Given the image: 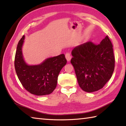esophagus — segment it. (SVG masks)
Instances as JSON below:
<instances>
[{"label": "esophagus", "instance_id": "34e87169", "mask_svg": "<svg viewBox=\"0 0 126 126\" xmlns=\"http://www.w3.org/2000/svg\"><path fill=\"white\" fill-rule=\"evenodd\" d=\"M65 57L66 59H67V61L68 62L71 60V58H72L71 54H70V53H66Z\"/></svg>", "mask_w": 126, "mask_h": 126}]
</instances>
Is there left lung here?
<instances>
[{"instance_id": "1", "label": "left lung", "mask_w": 126, "mask_h": 126, "mask_svg": "<svg viewBox=\"0 0 126 126\" xmlns=\"http://www.w3.org/2000/svg\"><path fill=\"white\" fill-rule=\"evenodd\" d=\"M72 55L71 62L82 90L87 92L98 91L111 78L115 59L112 44L107 35L97 45L88 42L76 47Z\"/></svg>"}]
</instances>
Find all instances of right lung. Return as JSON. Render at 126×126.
I'll return each mask as SVG.
<instances>
[{
    "instance_id": "obj_1",
    "label": "right lung",
    "mask_w": 126,
    "mask_h": 126,
    "mask_svg": "<svg viewBox=\"0 0 126 126\" xmlns=\"http://www.w3.org/2000/svg\"><path fill=\"white\" fill-rule=\"evenodd\" d=\"M25 36L19 41L14 66L17 76L24 88L33 94L47 95L56 88L59 73L67 63L64 54L49 58L38 65H29L23 57L22 46Z\"/></svg>"
}]
</instances>
